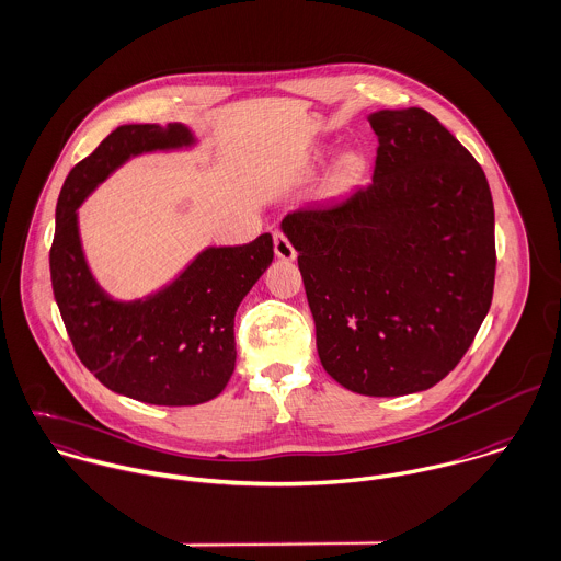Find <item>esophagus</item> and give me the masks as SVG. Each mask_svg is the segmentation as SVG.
I'll return each mask as SVG.
<instances>
[{
	"mask_svg": "<svg viewBox=\"0 0 561 561\" xmlns=\"http://www.w3.org/2000/svg\"><path fill=\"white\" fill-rule=\"evenodd\" d=\"M273 244H275V255L282 260H295L297 257V249L293 247V242L288 240V236L282 229L273 231Z\"/></svg>",
	"mask_w": 561,
	"mask_h": 561,
	"instance_id": "1",
	"label": "esophagus"
}]
</instances>
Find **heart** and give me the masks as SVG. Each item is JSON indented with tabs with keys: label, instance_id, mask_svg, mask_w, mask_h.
Returning <instances> with one entry per match:
<instances>
[{
	"label": "heart",
	"instance_id": "heart-1",
	"mask_svg": "<svg viewBox=\"0 0 561 561\" xmlns=\"http://www.w3.org/2000/svg\"><path fill=\"white\" fill-rule=\"evenodd\" d=\"M359 171H362V158L355 156V153H348V156L342 158V162L337 167V182L348 184L359 175Z\"/></svg>",
	"mask_w": 561,
	"mask_h": 561
}]
</instances>
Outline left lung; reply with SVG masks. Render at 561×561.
Here are the masks:
<instances>
[{
    "instance_id": "1",
    "label": "left lung",
    "mask_w": 561,
    "mask_h": 561,
    "mask_svg": "<svg viewBox=\"0 0 561 561\" xmlns=\"http://www.w3.org/2000/svg\"><path fill=\"white\" fill-rule=\"evenodd\" d=\"M373 182L299 208V251L323 368L346 390L436 386L477 336L494 293V204L483 169L423 108L370 114Z\"/></svg>"
}]
</instances>
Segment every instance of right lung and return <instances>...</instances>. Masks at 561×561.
Segmentation results:
<instances>
[{
	"label": "right lung",
	"mask_w": 561,
	"mask_h": 561,
	"mask_svg": "<svg viewBox=\"0 0 561 561\" xmlns=\"http://www.w3.org/2000/svg\"><path fill=\"white\" fill-rule=\"evenodd\" d=\"M193 140L180 123L121 125L71 169L56 206L49 271L71 344L106 388L151 405H199L224 392L236 366L233 317L273 262V238L208 247L171 286L125 304L93 279L76 210L129 156Z\"/></svg>",
	"instance_id": "add662e5"
}]
</instances>
